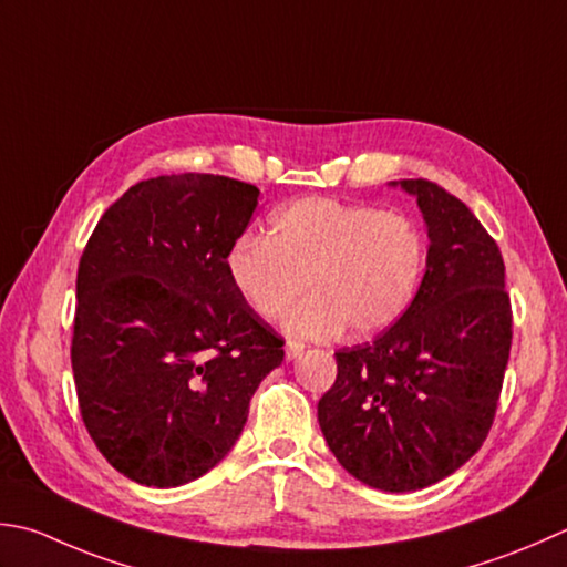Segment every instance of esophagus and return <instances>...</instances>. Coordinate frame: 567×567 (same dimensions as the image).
I'll return each instance as SVG.
<instances>
[{
  "label": "esophagus",
  "instance_id": "1",
  "mask_svg": "<svg viewBox=\"0 0 567 567\" xmlns=\"http://www.w3.org/2000/svg\"><path fill=\"white\" fill-rule=\"evenodd\" d=\"M305 351V343H299V341H287V347H285V357H287V361H292V359H297L299 353Z\"/></svg>",
  "mask_w": 567,
  "mask_h": 567
}]
</instances>
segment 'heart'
Here are the masks:
<instances>
[{
	"label": "heart",
	"instance_id": "b5f03b06",
	"mask_svg": "<svg viewBox=\"0 0 567 567\" xmlns=\"http://www.w3.org/2000/svg\"><path fill=\"white\" fill-rule=\"evenodd\" d=\"M425 236L398 210L337 198H297L277 208L268 240L240 236L226 255L233 287L265 321H287L299 339H331L349 327L365 339L391 329L420 287Z\"/></svg>",
	"mask_w": 567,
	"mask_h": 567
}]
</instances>
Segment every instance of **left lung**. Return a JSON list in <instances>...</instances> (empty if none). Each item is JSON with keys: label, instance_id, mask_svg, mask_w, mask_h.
I'll return each mask as SVG.
<instances>
[{"label": "left lung", "instance_id": "obj_1", "mask_svg": "<svg viewBox=\"0 0 567 567\" xmlns=\"http://www.w3.org/2000/svg\"><path fill=\"white\" fill-rule=\"evenodd\" d=\"M430 248L408 312L373 343L339 349L317 405L329 450L381 492H417L457 472L494 423L514 315L496 240L457 196L403 179Z\"/></svg>", "mask_w": 567, "mask_h": 567}]
</instances>
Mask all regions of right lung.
<instances>
[{
	"label": "right lung",
	"mask_w": 567,
	"mask_h": 567,
	"mask_svg": "<svg viewBox=\"0 0 567 567\" xmlns=\"http://www.w3.org/2000/svg\"><path fill=\"white\" fill-rule=\"evenodd\" d=\"M258 186L172 174L130 186L78 262L71 363L100 454L144 486H182L236 445L285 339L233 287L226 255Z\"/></svg>",
	"instance_id": "1"
}]
</instances>
